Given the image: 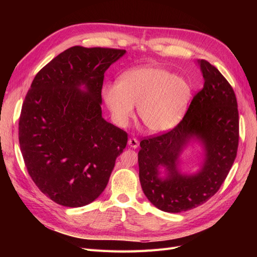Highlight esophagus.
Listing matches in <instances>:
<instances>
[{
  "label": "esophagus",
  "instance_id": "34e87169",
  "mask_svg": "<svg viewBox=\"0 0 257 257\" xmlns=\"http://www.w3.org/2000/svg\"><path fill=\"white\" fill-rule=\"evenodd\" d=\"M138 145H139V143H138V141H137L136 138H130L128 139V146L131 148H133V149H136V148L138 147Z\"/></svg>",
  "mask_w": 257,
  "mask_h": 257
}]
</instances>
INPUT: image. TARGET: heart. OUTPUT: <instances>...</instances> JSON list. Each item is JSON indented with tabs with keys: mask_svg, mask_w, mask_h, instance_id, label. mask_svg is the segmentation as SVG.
Listing matches in <instances>:
<instances>
[{
	"mask_svg": "<svg viewBox=\"0 0 257 257\" xmlns=\"http://www.w3.org/2000/svg\"><path fill=\"white\" fill-rule=\"evenodd\" d=\"M103 97L119 125H125L137 106L146 128L160 134L173 130L182 120L192 88L188 81L165 68L143 66L124 73L119 83H107Z\"/></svg>",
	"mask_w": 257,
	"mask_h": 257,
	"instance_id": "heart-1",
	"label": "heart"
}]
</instances>
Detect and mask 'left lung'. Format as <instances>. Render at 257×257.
<instances>
[{
  "label": "left lung",
  "instance_id": "obj_1",
  "mask_svg": "<svg viewBox=\"0 0 257 257\" xmlns=\"http://www.w3.org/2000/svg\"><path fill=\"white\" fill-rule=\"evenodd\" d=\"M197 63L204 87L193 97L182 121L165 134L144 139L138 152L145 195L158 209L170 213L196 208L212 197L237 155L239 114L235 92L216 67L205 60ZM192 142L202 146L204 158L196 173L184 174L178 169L180 157Z\"/></svg>",
  "mask_w": 257,
  "mask_h": 257
}]
</instances>
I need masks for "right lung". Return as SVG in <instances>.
Wrapping results in <instances>:
<instances>
[{
  "label": "right lung",
  "mask_w": 257,
  "mask_h": 257,
  "mask_svg": "<svg viewBox=\"0 0 257 257\" xmlns=\"http://www.w3.org/2000/svg\"><path fill=\"white\" fill-rule=\"evenodd\" d=\"M125 50L75 46L37 73L22 105L19 144L28 173L64 207L94 201L127 134L102 116L104 74Z\"/></svg>",
  "instance_id": "add662e5"
}]
</instances>
